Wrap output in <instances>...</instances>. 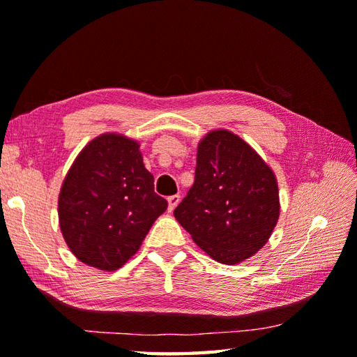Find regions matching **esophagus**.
Segmentation results:
<instances>
[{"instance_id":"obj_1","label":"esophagus","mask_w":357,"mask_h":357,"mask_svg":"<svg viewBox=\"0 0 357 357\" xmlns=\"http://www.w3.org/2000/svg\"><path fill=\"white\" fill-rule=\"evenodd\" d=\"M167 201H169V211H173L174 207L178 206L179 201H181V196L179 195H173V196H169L167 198Z\"/></svg>"}]
</instances>
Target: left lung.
Listing matches in <instances>:
<instances>
[{
  "instance_id": "8db88e82",
  "label": "left lung",
  "mask_w": 357,
  "mask_h": 357,
  "mask_svg": "<svg viewBox=\"0 0 357 357\" xmlns=\"http://www.w3.org/2000/svg\"><path fill=\"white\" fill-rule=\"evenodd\" d=\"M173 215L215 261L238 264L262 248L278 222L275 173L239 136L210 132L198 146L195 184Z\"/></svg>"
}]
</instances>
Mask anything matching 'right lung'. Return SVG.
<instances>
[{
  "instance_id": "obj_1",
  "label": "right lung",
  "mask_w": 357,
  "mask_h": 357,
  "mask_svg": "<svg viewBox=\"0 0 357 357\" xmlns=\"http://www.w3.org/2000/svg\"><path fill=\"white\" fill-rule=\"evenodd\" d=\"M165 210L138 142L113 133L98 136L75 159L58 201L59 227L72 253L107 271L138 252Z\"/></svg>"
}]
</instances>
